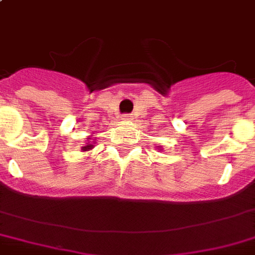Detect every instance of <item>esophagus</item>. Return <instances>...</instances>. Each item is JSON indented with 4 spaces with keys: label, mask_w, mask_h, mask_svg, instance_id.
I'll return each instance as SVG.
<instances>
[{
    "label": "esophagus",
    "mask_w": 255,
    "mask_h": 255,
    "mask_svg": "<svg viewBox=\"0 0 255 255\" xmlns=\"http://www.w3.org/2000/svg\"><path fill=\"white\" fill-rule=\"evenodd\" d=\"M131 115H128V114H124L122 115V120H124V122H128V120H131Z\"/></svg>",
    "instance_id": "esophagus-1"
}]
</instances>
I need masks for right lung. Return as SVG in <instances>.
Returning <instances> with one entry per match:
<instances>
[{
    "label": "right lung",
    "instance_id": "add662e5",
    "mask_svg": "<svg viewBox=\"0 0 255 255\" xmlns=\"http://www.w3.org/2000/svg\"><path fill=\"white\" fill-rule=\"evenodd\" d=\"M92 148H93V144H87V145H84V147H83L81 149H83V151H89V149H92Z\"/></svg>",
    "mask_w": 255,
    "mask_h": 255
}]
</instances>
